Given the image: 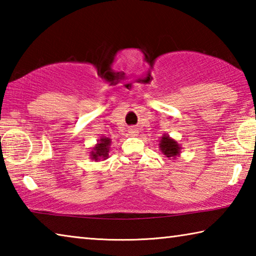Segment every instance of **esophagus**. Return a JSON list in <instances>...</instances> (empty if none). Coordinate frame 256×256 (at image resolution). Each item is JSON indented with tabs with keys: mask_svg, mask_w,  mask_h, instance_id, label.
Segmentation results:
<instances>
[{
	"mask_svg": "<svg viewBox=\"0 0 256 256\" xmlns=\"http://www.w3.org/2000/svg\"><path fill=\"white\" fill-rule=\"evenodd\" d=\"M131 133H132V134H136L138 132H136V130H134V128H132V130H131Z\"/></svg>",
	"mask_w": 256,
	"mask_h": 256,
	"instance_id": "obj_1",
	"label": "esophagus"
}]
</instances>
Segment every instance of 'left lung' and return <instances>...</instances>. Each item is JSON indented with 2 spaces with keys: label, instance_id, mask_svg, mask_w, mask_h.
Masks as SVG:
<instances>
[{
  "label": "left lung",
  "instance_id": "left-lung-1",
  "mask_svg": "<svg viewBox=\"0 0 256 256\" xmlns=\"http://www.w3.org/2000/svg\"><path fill=\"white\" fill-rule=\"evenodd\" d=\"M159 148L162 152L168 158H176V156H180V146L177 144L174 138H172L167 134H164L160 140Z\"/></svg>",
  "mask_w": 256,
  "mask_h": 256
}]
</instances>
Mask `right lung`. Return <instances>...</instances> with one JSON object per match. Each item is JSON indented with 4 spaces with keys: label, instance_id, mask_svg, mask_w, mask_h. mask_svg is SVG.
Returning <instances> with one entry per match:
<instances>
[{
    "label": "right lung",
    "instance_id": "add662e5",
    "mask_svg": "<svg viewBox=\"0 0 256 256\" xmlns=\"http://www.w3.org/2000/svg\"><path fill=\"white\" fill-rule=\"evenodd\" d=\"M112 144V140L110 138L102 136L98 140V144L94 146L92 152H90V158L94 162L97 160H105L108 158V152H110V146Z\"/></svg>",
    "mask_w": 256,
    "mask_h": 256
}]
</instances>
